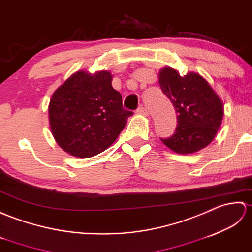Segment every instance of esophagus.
Masks as SVG:
<instances>
[{
    "instance_id": "34e87169",
    "label": "esophagus",
    "mask_w": 252,
    "mask_h": 252,
    "mask_svg": "<svg viewBox=\"0 0 252 252\" xmlns=\"http://www.w3.org/2000/svg\"><path fill=\"white\" fill-rule=\"evenodd\" d=\"M137 112H138L139 114H141V115H143V116H149V115H150L149 110H148L147 108H144V107H140V108H139V109L137 110Z\"/></svg>"
}]
</instances>
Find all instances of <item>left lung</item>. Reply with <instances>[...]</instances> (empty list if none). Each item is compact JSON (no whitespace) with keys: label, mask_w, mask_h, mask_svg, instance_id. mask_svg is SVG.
I'll return each instance as SVG.
<instances>
[{"label":"left lung","mask_w":252,"mask_h":252,"mask_svg":"<svg viewBox=\"0 0 252 252\" xmlns=\"http://www.w3.org/2000/svg\"><path fill=\"white\" fill-rule=\"evenodd\" d=\"M158 83L178 122L175 133L161 142L178 154H192L210 144L224 114L223 101L210 84L197 72L181 76L171 66L159 70Z\"/></svg>","instance_id":"1"}]
</instances>
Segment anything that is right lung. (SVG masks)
Instances as JSON below:
<instances>
[{"label": "right lung", "instance_id": "right-lung-1", "mask_svg": "<svg viewBox=\"0 0 252 252\" xmlns=\"http://www.w3.org/2000/svg\"><path fill=\"white\" fill-rule=\"evenodd\" d=\"M109 71L79 70L49 100V128L56 143L79 158L98 155L113 144L132 112L123 109Z\"/></svg>", "mask_w": 252, "mask_h": 252}]
</instances>
